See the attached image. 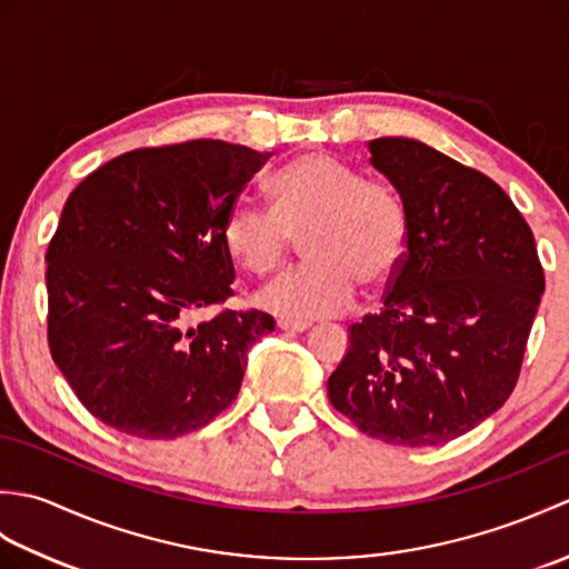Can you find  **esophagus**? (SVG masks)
<instances>
[{
    "label": "esophagus",
    "instance_id": "obj_1",
    "mask_svg": "<svg viewBox=\"0 0 569 569\" xmlns=\"http://www.w3.org/2000/svg\"><path fill=\"white\" fill-rule=\"evenodd\" d=\"M276 328L278 330H281V332H306L308 328H310V325L308 322H293V320H278L276 322Z\"/></svg>",
    "mask_w": 569,
    "mask_h": 569
}]
</instances>
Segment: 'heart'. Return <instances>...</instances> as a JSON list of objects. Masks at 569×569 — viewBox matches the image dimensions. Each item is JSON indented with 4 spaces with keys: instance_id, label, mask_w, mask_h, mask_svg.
<instances>
[{
    "instance_id": "obj_1",
    "label": "heart",
    "mask_w": 569,
    "mask_h": 569,
    "mask_svg": "<svg viewBox=\"0 0 569 569\" xmlns=\"http://www.w3.org/2000/svg\"><path fill=\"white\" fill-rule=\"evenodd\" d=\"M273 210L239 198L224 217V249L241 269L273 273L306 237L310 263L259 293L263 310L310 322L352 308L359 283L383 286L406 249V214L393 192L325 153H306L271 178Z\"/></svg>"
}]
</instances>
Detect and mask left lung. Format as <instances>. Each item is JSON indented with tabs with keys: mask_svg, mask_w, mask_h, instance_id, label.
Returning a JSON list of instances; mask_svg holds the SVG:
<instances>
[{
	"mask_svg": "<svg viewBox=\"0 0 569 569\" xmlns=\"http://www.w3.org/2000/svg\"><path fill=\"white\" fill-rule=\"evenodd\" d=\"M367 149L401 198L406 253L383 308L349 328L328 396L371 438L442 445L511 396L546 278L533 232L491 178L418 139Z\"/></svg>",
	"mask_w": 569,
	"mask_h": 569,
	"instance_id": "8db88e82",
	"label": "left lung"
}]
</instances>
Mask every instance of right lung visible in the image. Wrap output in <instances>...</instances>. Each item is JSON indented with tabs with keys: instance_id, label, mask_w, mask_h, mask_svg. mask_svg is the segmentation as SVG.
I'll use <instances>...</instances> for the list:
<instances>
[{
	"instance_id": "1",
	"label": "right lung",
	"mask_w": 569,
	"mask_h": 569,
	"mask_svg": "<svg viewBox=\"0 0 569 569\" xmlns=\"http://www.w3.org/2000/svg\"><path fill=\"white\" fill-rule=\"evenodd\" d=\"M269 156L220 139L139 149L70 192L46 253L48 345L104 426L173 440L232 406L273 318L190 320L232 296L224 217Z\"/></svg>"
}]
</instances>
